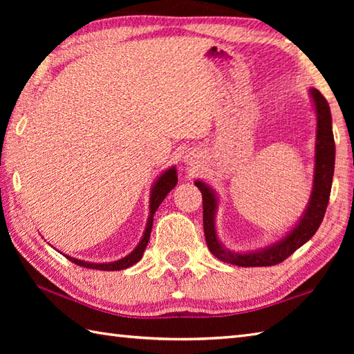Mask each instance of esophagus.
Instances as JSON below:
<instances>
[{
    "label": "esophagus",
    "instance_id": "34e87169",
    "mask_svg": "<svg viewBox=\"0 0 354 354\" xmlns=\"http://www.w3.org/2000/svg\"><path fill=\"white\" fill-rule=\"evenodd\" d=\"M189 160H190V158H189Z\"/></svg>",
    "mask_w": 354,
    "mask_h": 354
}]
</instances>
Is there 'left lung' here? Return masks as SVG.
I'll use <instances>...</instances> for the list:
<instances>
[{
  "label": "left lung",
  "mask_w": 354,
  "mask_h": 354,
  "mask_svg": "<svg viewBox=\"0 0 354 354\" xmlns=\"http://www.w3.org/2000/svg\"><path fill=\"white\" fill-rule=\"evenodd\" d=\"M312 100L317 111V142H315V173L313 189L306 212L301 219L293 227L288 236L278 240L274 245L263 248L252 252H232L227 250L217 239L216 234V209L217 196L212 187L202 181H194L202 193V205H204V234L214 257L230 265L254 268V266H274L281 263L301 248L307 240L312 239L318 231L319 225L324 219L326 209L332 190L333 171H335V138L332 131V114L330 106L318 89H309Z\"/></svg>",
  "instance_id": "8db88e82"
}]
</instances>
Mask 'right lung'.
Instances as JSON below:
<instances>
[{"mask_svg": "<svg viewBox=\"0 0 354 354\" xmlns=\"http://www.w3.org/2000/svg\"><path fill=\"white\" fill-rule=\"evenodd\" d=\"M178 184V175H176V169L170 167L165 170L162 175L156 179V183L153 184L152 190H150V205H149V217H147V225L145 230V234H142L140 243L137 245V248L126 257L120 259L117 261H111V263H89V261H84V260H77L73 259L70 255H65L66 259L70 261H73L74 265L77 266H84V268H89V269H99V270H122L129 268L135 263L140 261L142 257V252H145L146 246L149 243L150 239V232H152V225H153V214L158 209V207L161 205V202L167 196L169 192L175 189V185Z\"/></svg>", "mask_w": 354, "mask_h": 354, "instance_id": "1", "label": "right lung"}]
</instances>
